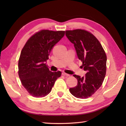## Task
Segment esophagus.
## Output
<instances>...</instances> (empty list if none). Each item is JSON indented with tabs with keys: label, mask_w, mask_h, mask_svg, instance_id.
I'll use <instances>...</instances> for the list:
<instances>
[{
	"label": "esophagus",
	"mask_w": 126,
	"mask_h": 126,
	"mask_svg": "<svg viewBox=\"0 0 126 126\" xmlns=\"http://www.w3.org/2000/svg\"><path fill=\"white\" fill-rule=\"evenodd\" d=\"M62 75H63V76H66V77L70 76V75H69V74H66V73H62Z\"/></svg>",
	"instance_id": "obj_1"
}]
</instances>
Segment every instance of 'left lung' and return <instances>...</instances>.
<instances>
[{
    "instance_id": "left-lung-1",
    "label": "left lung",
    "mask_w": 126,
    "mask_h": 126,
    "mask_svg": "<svg viewBox=\"0 0 126 126\" xmlns=\"http://www.w3.org/2000/svg\"><path fill=\"white\" fill-rule=\"evenodd\" d=\"M65 35L74 44L77 56L82 62L81 67L87 71L82 77L74 75L77 79V85L69 91L77 98H87L102 84L106 74V52L98 40L87 30H66Z\"/></svg>"
}]
</instances>
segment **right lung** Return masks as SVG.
<instances>
[{"mask_svg": "<svg viewBox=\"0 0 126 126\" xmlns=\"http://www.w3.org/2000/svg\"><path fill=\"white\" fill-rule=\"evenodd\" d=\"M64 34V31L42 30L33 34L22 49L18 61V75L23 86L33 97L49 94L61 76L60 71H50L45 62L53 46Z\"/></svg>", "mask_w": 126, "mask_h": 126, "instance_id": "right-lung-1", "label": "right lung"}]
</instances>
